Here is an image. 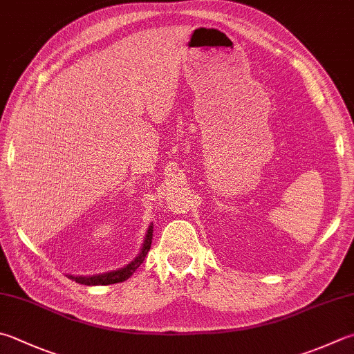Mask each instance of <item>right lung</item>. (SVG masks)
<instances>
[{"label":"right lung","instance_id":"right-lung-1","mask_svg":"<svg viewBox=\"0 0 354 354\" xmlns=\"http://www.w3.org/2000/svg\"><path fill=\"white\" fill-rule=\"evenodd\" d=\"M152 231H154V225L148 226V231H146V236L143 240L142 250H140L138 256L129 262L123 268H118L114 271L109 272H102V274H92V276H73V274H68L69 279L75 281L78 283L83 285H112V283H118V282H124L126 279H129L132 274H134L136 270L138 268L140 265L143 263V260L148 254V251L151 248V242H152Z\"/></svg>","mask_w":354,"mask_h":354}]
</instances>
